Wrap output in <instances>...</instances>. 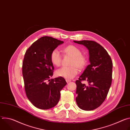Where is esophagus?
Segmentation results:
<instances>
[{
    "mask_svg": "<svg viewBox=\"0 0 130 130\" xmlns=\"http://www.w3.org/2000/svg\"><path fill=\"white\" fill-rule=\"evenodd\" d=\"M66 82H67V83H69L70 82H71V80H68V79H66Z\"/></svg>",
    "mask_w": 130,
    "mask_h": 130,
    "instance_id": "obj_1",
    "label": "esophagus"
}]
</instances>
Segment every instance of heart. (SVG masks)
I'll return each instance as SVG.
<instances>
[{
  "label": "heart",
  "mask_w": 130,
  "mask_h": 130,
  "mask_svg": "<svg viewBox=\"0 0 130 130\" xmlns=\"http://www.w3.org/2000/svg\"><path fill=\"white\" fill-rule=\"evenodd\" d=\"M63 51L67 55L72 57L70 62L71 66L63 67L55 71L58 77H61L67 79H71L75 77L78 72V68L83 69L87 63L86 58L81 54V50L74 45H69L65 47ZM50 60L52 63L57 66L61 65L62 63V55L59 51L54 49L50 54Z\"/></svg>",
  "instance_id": "b5f03b06"
}]
</instances>
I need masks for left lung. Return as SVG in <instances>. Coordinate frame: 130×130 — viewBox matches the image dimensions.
<instances>
[{
  "label": "left lung",
  "instance_id": "left-lung-1",
  "mask_svg": "<svg viewBox=\"0 0 130 130\" xmlns=\"http://www.w3.org/2000/svg\"><path fill=\"white\" fill-rule=\"evenodd\" d=\"M73 42L88 49L90 62L76 81V102L81 109L91 110L100 106L107 95L112 80L113 63L106 50L97 42L88 40ZM82 80L87 81L89 85L82 83Z\"/></svg>",
  "mask_w": 130,
  "mask_h": 130
}]
</instances>
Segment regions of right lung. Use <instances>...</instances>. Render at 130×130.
Here are the masks:
<instances>
[{"mask_svg":"<svg viewBox=\"0 0 130 130\" xmlns=\"http://www.w3.org/2000/svg\"><path fill=\"white\" fill-rule=\"evenodd\" d=\"M64 42L43 36L26 51L23 62V76L27 98L35 107L47 109L56 105L60 91L67 83L63 77L50 79L54 67L51 52Z\"/></svg>","mask_w":130,"mask_h":130,"instance_id":"right-lung-1","label":"right lung"}]
</instances>
